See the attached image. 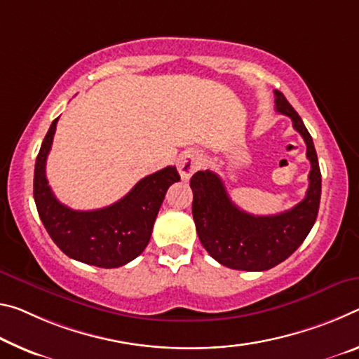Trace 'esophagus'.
Returning a JSON list of instances; mask_svg holds the SVG:
<instances>
[{
  "label": "esophagus",
  "mask_w": 359,
  "mask_h": 359,
  "mask_svg": "<svg viewBox=\"0 0 359 359\" xmlns=\"http://www.w3.org/2000/svg\"><path fill=\"white\" fill-rule=\"evenodd\" d=\"M201 163H203L201 153H198L196 150L185 151L179 159V172L182 175V179H190L191 175L200 169Z\"/></svg>",
  "instance_id": "1"
}]
</instances>
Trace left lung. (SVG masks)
Wrapping results in <instances>:
<instances>
[{"mask_svg":"<svg viewBox=\"0 0 359 359\" xmlns=\"http://www.w3.org/2000/svg\"><path fill=\"white\" fill-rule=\"evenodd\" d=\"M275 108L292 119L306 144L311 169L302 201L276 215H252L230 200L224 182L212 170H198L190 180L200 241L210 257L233 270L264 271L281 264L304 243L320 209L321 170L311 135L280 90H275Z\"/></svg>","mask_w":359,"mask_h":359,"instance_id":"1","label":"left lung"}]
</instances>
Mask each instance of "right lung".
<instances>
[{"mask_svg": "<svg viewBox=\"0 0 359 359\" xmlns=\"http://www.w3.org/2000/svg\"><path fill=\"white\" fill-rule=\"evenodd\" d=\"M55 118L35 163L33 196L44 229L64 254L88 265L116 269L144 252L166 191L180 180L175 166L147 175L126 196L95 210H73L54 196L46 179V158L55 134Z\"/></svg>", "mask_w": 359, "mask_h": 359, "instance_id": "add662e5", "label": "right lung"}]
</instances>
